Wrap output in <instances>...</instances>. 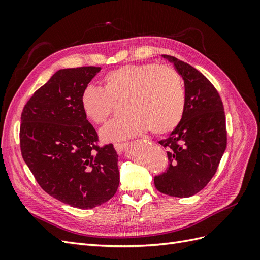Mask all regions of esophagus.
I'll return each instance as SVG.
<instances>
[{"instance_id":"obj_1","label":"esophagus","mask_w":260,"mask_h":260,"mask_svg":"<svg viewBox=\"0 0 260 260\" xmlns=\"http://www.w3.org/2000/svg\"><path fill=\"white\" fill-rule=\"evenodd\" d=\"M114 146H115V149L117 151V153L122 154L125 151V148L128 147V143H124V142L123 143H115Z\"/></svg>"}]
</instances>
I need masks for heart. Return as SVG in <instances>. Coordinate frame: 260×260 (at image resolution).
Here are the masks:
<instances>
[{"label": "heart", "mask_w": 260, "mask_h": 260, "mask_svg": "<svg viewBox=\"0 0 260 260\" xmlns=\"http://www.w3.org/2000/svg\"><path fill=\"white\" fill-rule=\"evenodd\" d=\"M104 89L88 85L81 94L84 115L94 123H103L112 114L114 101L124 99L127 114L109 121L101 130L105 141H123L152 128L165 135L177 128L183 117L185 93L174 68L156 64L124 65L105 75Z\"/></svg>", "instance_id": "obj_1"}]
</instances>
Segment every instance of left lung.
I'll return each mask as SVG.
<instances>
[{"mask_svg": "<svg viewBox=\"0 0 260 260\" xmlns=\"http://www.w3.org/2000/svg\"><path fill=\"white\" fill-rule=\"evenodd\" d=\"M161 56L182 77L185 108L177 128L159 141L168 148L169 167L154 178V183L166 195L190 198L214 177L225 151L223 104L215 86L198 69L169 55Z\"/></svg>", "mask_w": 260, "mask_h": 260, "instance_id": "obj_1", "label": "left lung"}]
</instances>
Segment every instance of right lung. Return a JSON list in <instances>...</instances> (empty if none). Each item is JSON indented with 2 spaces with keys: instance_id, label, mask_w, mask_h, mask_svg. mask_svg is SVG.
Here are the masks:
<instances>
[{
  "instance_id": "add662e5",
  "label": "right lung",
  "mask_w": 260,
  "mask_h": 260,
  "mask_svg": "<svg viewBox=\"0 0 260 260\" xmlns=\"http://www.w3.org/2000/svg\"><path fill=\"white\" fill-rule=\"evenodd\" d=\"M101 67L60 69L38 89L21 113L22 158L43 190L76 208L111 200L119 186L113 144L98 133L81 107V94Z\"/></svg>"
}]
</instances>
